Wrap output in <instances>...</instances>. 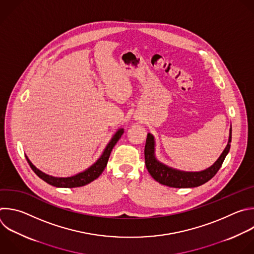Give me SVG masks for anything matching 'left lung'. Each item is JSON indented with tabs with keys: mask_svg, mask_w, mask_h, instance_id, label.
<instances>
[{
	"mask_svg": "<svg viewBox=\"0 0 254 254\" xmlns=\"http://www.w3.org/2000/svg\"><path fill=\"white\" fill-rule=\"evenodd\" d=\"M231 141V126L229 129L228 142L216 159V161L209 167L200 172H185L177 170L172 166H168L159 161L155 156V140L151 133H147L145 147H144V159L145 166L149 175L157 183L176 189H188L196 188L211 180L220 168L225 156L227 155L230 148Z\"/></svg>",
	"mask_w": 254,
	"mask_h": 254,
	"instance_id": "obj_1",
	"label": "left lung"
}]
</instances>
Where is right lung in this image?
<instances>
[{
  "label": "right lung",
  "instance_id": "obj_1",
  "mask_svg": "<svg viewBox=\"0 0 254 254\" xmlns=\"http://www.w3.org/2000/svg\"><path fill=\"white\" fill-rule=\"evenodd\" d=\"M124 128H119L116 133L113 135V137L111 138V140L109 141V143L107 144L106 148L104 149L102 155L97 159L96 162H94L90 167H88L87 170H84L81 173H78L74 176L71 177H67V178H59V177H53L50 175H47L45 173H43L42 171H40L39 168H37L32 161L29 159V157L26 155V158L31 166L32 170L34 171V173L40 178L42 179L44 182H46L47 184L56 187V188H64V189H72V188H79V187H83L86 186L92 182H94L95 180H97L102 173L104 172V170L107 166L109 157L111 155L112 149L113 147L116 145V143L119 141V139L121 138V136L124 133Z\"/></svg>",
  "mask_w": 254,
  "mask_h": 254
}]
</instances>
